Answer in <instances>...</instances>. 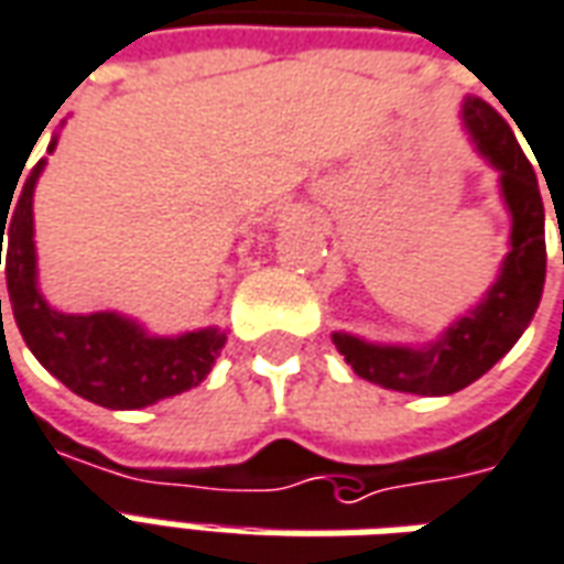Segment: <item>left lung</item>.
Wrapping results in <instances>:
<instances>
[{
	"label": "left lung",
	"mask_w": 564,
	"mask_h": 564,
	"mask_svg": "<svg viewBox=\"0 0 564 564\" xmlns=\"http://www.w3.org/2000/svg\"><path fill=\"white\" fill-rule=\"evenodd\" d=\"M460 124L479 159L498 171L503 207L510 214V250L486 295L427 345H381L350 333H333V345L345 364L388 391L446 397L474 384L513 348L541 305L546 238L538 176L510 124L486 100L464 97Z\"/></svg>",
	"instance_id": "obj_1"
}]
</instances>
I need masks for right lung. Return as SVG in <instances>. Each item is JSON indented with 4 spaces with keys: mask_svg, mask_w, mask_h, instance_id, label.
<instances>
[{
    "mask_svg": "<svg viewBox=\"0 0 564 564\" xmlns=\"http://www.w3.org/2000/svg\"><path fill=\"white\" fill-rule=\"evenodd\" d=\"M54 149L57 133L48 143V152ZM42 171L45 159L30 171L18 195L11 192V204L0 200V250L8 238V299L26 348L69 391L104 409H143L164 397L198 388L226 345V333L219 326H204L180 336H152L143 323L118 311L63 314L45 302L39 290L33 241V192Z\"/></svg>",
    "mask_w": 564,
    "mask_h": 564,
    "instance_id": "add662e5",
    "label": "right lung"
}]
</instances>
